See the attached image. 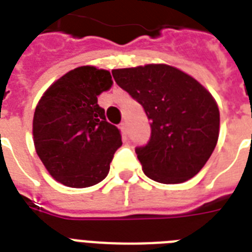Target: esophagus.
<instances>
[{"mask_svg":"<svg viewBox=\"0 0 252 252\" xmlns=\"http://www.w3.org/2000/svg\"><path fill=\"white\" fill-rule=\"evenodd\" d=\"M120 130H122V134H123V138L126 140V123H120V126H119Z\"/></svg>","mask_w":252,"mask_h":252,"instance_id":"esophagus-1","label":"esophagus"}]
</instances>
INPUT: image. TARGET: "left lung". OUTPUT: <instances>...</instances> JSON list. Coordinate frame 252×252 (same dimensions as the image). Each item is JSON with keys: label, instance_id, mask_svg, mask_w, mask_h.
Returning a JSON list of instances; mask_svg holds the SVG:
<instances>
[{"label": "left lung", "instance_id": "1", "mask_svg": "<svg viewBox=\"0 0 252 252\" xmlns=\"http://www.w3.org/2000/svg\"><path fill=\"white\" fill-rule=\"evenodd\" d=\"M112 76L150 120V140L136 148L145 175L165 184L193 178L219 140L220 111L211 93L166 64L114 69Z\"/></svg>", "mask_w": 252, "mask_h": 252}]
</instances>
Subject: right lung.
<instances>
[{
  "instance_id": "right-lung-1",
  "label": "right lung",
  "mask_w": 252,
  "mask_h": 252,
  "mask_svg": "<svg viewBox=\"0 0 252 252\" xmlns=\"http://www.w3.org/2000/svg\"><path fill=\"white\" fill-rule=\"evenodd\" d=\"M112 86L108 70L80 66L47 89L33 114L36 153L64 186L85 188L102 182L122 146L118 126L106 120L98 95Z\"/></svg>"
}]
</instances>
